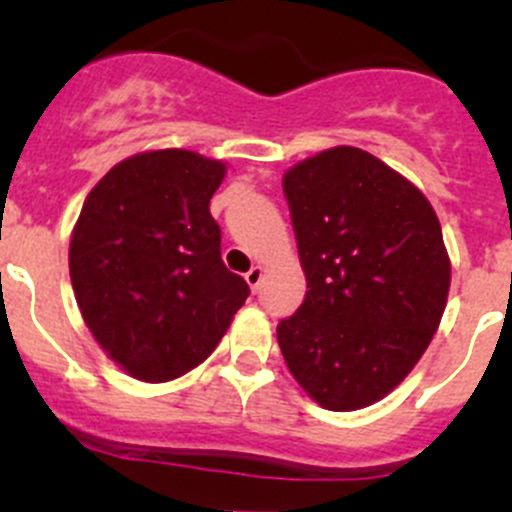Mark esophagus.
<instances>
[{"mask_svg":"<svg viewBox=\"0 0 512 512\" xmlns=\"http://www.w3.org/2000/svg\"><path fill=\"white\" fill-rule=\"evenodd\" d=\"M262 272H265V270H262L260 265H255L250 272H245V280H247V285H250L252 292H257V287H260Z\"/></svg>","mask_w":512,"mask_h":512,"instance_id":"34e87169","label":"esophagus"}]
</instances>
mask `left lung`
Segmentation results:
<instances>
[{
	"instance_id": "8db88e82",
	"label": "left lung",
	"mask_w": 512,
	"mask_h": 512,
	"mask_svg": "<svg viewBox=\"0 0 512 512\" xmlns=\"http://www.w3.org/2000/svg\"><path fill=\"white\" fill-rule=\"evenodd\" d=\"M307 295L277 325L292 377L322 408L360 410L428 350L450 260L428 197L357 147H332L282 177Z\"/></svg>"
}]
</instances>
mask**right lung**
I'll list each match as a JSON object with an SVG mask.
<instances>
[{"label": "right lung", "instance_id": "1", "mask_svg": "<svg viewBox=\"0 0 512 512\" xmlns=\"http://www.w3.org/2000/svg\"><path fill=\"white\" fill-rule=\"evenodd\" d=\"M225 162L155 150L114 165L84 200L69 242L79 312L132 377L167 382L217 347L250 287L220 257L210 200Z\"/></svg>", "mask_w": 512, "mask_h": 512}]
</instances>
